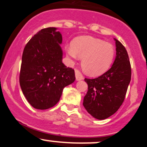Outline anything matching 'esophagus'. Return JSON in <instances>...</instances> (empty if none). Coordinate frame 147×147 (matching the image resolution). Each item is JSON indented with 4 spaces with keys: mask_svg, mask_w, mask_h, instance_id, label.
<instances>
[{
    "mask_svg": "<svg viewBox=\"0 0 147 147\" xmlns=\"http://www.w3.org/2000/svg\"><path fill=\"white\" fill-rule=\"evenodd\" d=\"M75 72L76 79H77V81L82 80V79H84V76H83V75H82V72L79 71L78 69L75 68Z\"/></svg>",
    "mask_w": 147,
    "mask_h": 147,
    "instance_id": "1",
    "label": "esophagus"
}]
</instances>
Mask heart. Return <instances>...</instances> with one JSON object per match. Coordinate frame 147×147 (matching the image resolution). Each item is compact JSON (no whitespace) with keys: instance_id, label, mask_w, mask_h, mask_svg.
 <instances>
[{"instance_id":"1","label":"heart","mask_w":147,"mask_h":147,"mask_svg":"<svg viewBox=\"0 0 147 147\" xmlns=\"http://www.w3.org/2000/svg\"><path fill=\"white\" fill-rule=\"evenodd\" d=\"M67 55L75 59H82V69L87 75L97 77L111 68L115 56V50L111 43L89 36L75 38L71 46L65 48Z\"/></svg>"}]
</instances>
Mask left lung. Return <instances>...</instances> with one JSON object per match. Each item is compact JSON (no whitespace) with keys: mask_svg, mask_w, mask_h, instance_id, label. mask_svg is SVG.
Segmentation results:
<instances>
[{"mask_svg":"<svg viewBox=\"0 0 147 147\" xmlns=\"http://www.w3.org/2000/svg\"><path fill=\"white\" fill-rule=\"evenodd\" d=\"M116 57L112 67L95 79L85 78L88 91L83 105L92 117L104 119L113 115L125 98L131 82V68L126 48L115 38Z\"/></svg>","mask_w":147,"mask_h":147,"instance_id":"obj_1","label":"left lung"}]
</instances>
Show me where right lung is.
<instances>
[{
	"instance_id": "1",
	"label": "right lung",
	"mask_w": 147,
	"mask_h": 147,
	"mask_svg": "<svg viewBox=\"0 0 147 147\" xmlns=\"http://www.w3.org/2000/svg\"><path fill=\"white\" fill-rule=\"evenodd\" d=\"M56 30L38 31L25 45L22 55L20 86L28 102L40 110L56 105L64 87L75 80V70L62 63V36Z\"/></svg>"
}]
</instances>
